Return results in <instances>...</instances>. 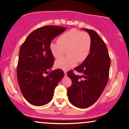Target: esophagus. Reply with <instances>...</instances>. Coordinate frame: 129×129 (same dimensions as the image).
<instances>
[{
	"label": "esophagus",
	"mask_w": 129,
	"mask_h": 129,
	"mask_svg": "<svg viewBox=\"0 0 129 129\" xmlns=\"http://www.w3.org/2000/svg\"><path fill=\"white\" fill-rule=\"evenodd\" d=\"M63 72H64V74H65V76H67V71H63Z\"/></svg>",
	"instance_id": "34e87169"
}]
</instances>
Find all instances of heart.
<instances>
[{"instance_id":"1","label":"heart","mask_w":129,"mask_h":129,"mask_svg":"<svg viewBox=\"0 0 129 129\" xmlns=\"http://www.w3.org/2000/svg\"><path fill=\"white\" fill-rule=\"evenodd\" d=\"M92 39L87 32L73 28L60 36L58 41L52 42L49 49L55 58H58L67 50V57L57 59L55 67L63 70L74 67L77 62H83L90 54Z\"/></svg>"}]
</instances>
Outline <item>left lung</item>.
<instances>
[{"mask_svg":"<svg viewBox=\"0 0 129 129\" xmlns=\"http://www.w3.org/2000/svg\"><path fill=\"white\" fill-rule=\"evenodd\" d=\"M83 29L90 36L92 48L87 59L74 68L81 76L76 75L73 70L67 72L72 81L67 95L75 107L86 108L92 105L103 92L108 80L111 60L107 46L98 34L92 30Z\"/></svg>","mask_w":129,"mask_h":129,"instance_id":"left-lung-1","label":"left lung"}]
</instances>
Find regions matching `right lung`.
I'll list each match as a JSON object with an SVG mask.
<instances>
[{
	"instance_id": "right-lung-1",
	"label": "right lung",
	"mask_w": 129,
	"mask_h": 129,
	"mask_svg": "<svg viewBox=\"0 0 129 129\" xmlns=\"http://www.w3.org/2000/svg\"><path fill=\"white\" fill-rule=\"evenodd\" d=\"M66 30L59 26H44L31 33L21 46L17 68L18 83L22 95L33 105L48 104L64 76L61 69L51 71L54 57L49 45Z\"/></svg>"
}]
</instances>
